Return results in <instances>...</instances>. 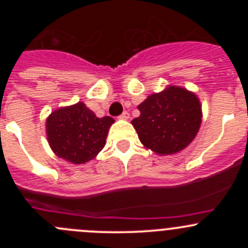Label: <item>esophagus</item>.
Segmentation results:
<instances>
[{"label":"esophagus","instance_id":"1","mask_svg":"<svg viewBox=\"0 0 248 248\" xmlns=\"http://www.w3.org/2000/svg\"><path fill=\"white\" fill-rule=\"evenodd\" d=\"M120 117H121V119H124V120H128L129 119V112L124 110V111L122 112L121 115H120Z\"/></svg>","mask_w":248,"mask_h":248}]
</instances>
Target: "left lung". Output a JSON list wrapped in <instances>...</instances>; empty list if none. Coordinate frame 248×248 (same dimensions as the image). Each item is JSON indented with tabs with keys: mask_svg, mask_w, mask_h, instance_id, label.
Returning <instances> with one entry per match:
<instances>
[{
	"mask_svg": "<svg viewBox=\"0 0 248 248\" xmlns=\"http://www.w3.org/2000/svg\"><path fill=\"white\" fill-rule=\"evenodd\" d=\"M140 116L132 120L144 146L158 155L184 150L196 138L202 124V107L192 92L170 86L139 104Z\"/></svg>",
	"mask_w": 248,
	"mask_h": 248,
	"instance_id": "obj_1",
	"label": "left lung"
}]
</instances>
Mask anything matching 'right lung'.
<instances>
[{"instance_id":"1","label":"right lung","mask_w":248,"mask_h":248,"mask_svg":"<svg viewBox=\"0 0 248 248\" xmlns=\"http://www.w3.org/2000/svg\"><path fill=\"white\" fill-rule=\"evenodd\" d=\"M111 124L112 117H97L79 102L55 110L47 117V141L60 158L82 164L94 158L103 149Z\"/></svg>"}]
</instances>
